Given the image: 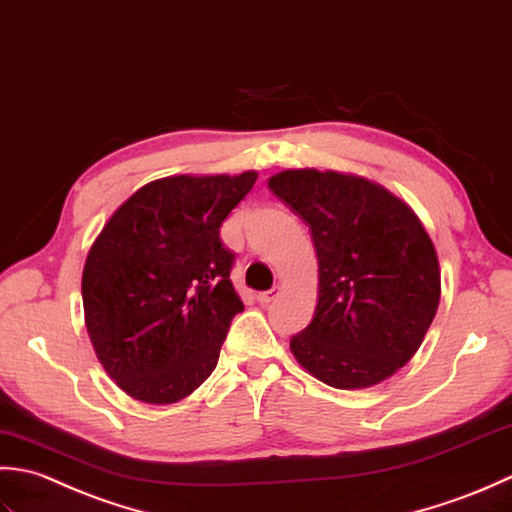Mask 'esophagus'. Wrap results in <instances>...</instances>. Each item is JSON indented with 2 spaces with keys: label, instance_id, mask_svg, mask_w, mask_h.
Segmentation results:
<instances>
[{
  "label": "esophagus",
  "instance_id": "34e87169",
  "mask_svg": "<svg viewBox=\"0 0 512 512\" xmlns=\"http://www.w3.org/2000/svg\"><path fill=\"white\" fill-rule=\"evenodd\" d=\"M278 294H280V287H274V289H269V291H260V294H256V300L260 302V305H269L271 300L278 298Z\"/></svg>",
  "mask_w": 512,
  "mask_h": 512
}]
</instances>
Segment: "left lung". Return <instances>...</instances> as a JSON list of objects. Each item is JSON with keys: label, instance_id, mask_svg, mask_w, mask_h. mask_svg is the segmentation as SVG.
Instances as JSON below:
<instances>
[{"label": "left lung", "instance_id": "1", "mask_svg": "<svg viewBox=\"0 0 512 512\" xmlns=\"http://www.w3.org/2000/svg\"><path fill=\"white\" fill-rule=\"evenodd\" d=\"M269 190L311 229L318 305L289 349L333 389H367L409 362L440 305L437 252L420 218L358 174L283 170Z\"/></svg>", "mask_w": 512, "mask_h": 512}]
</instances>
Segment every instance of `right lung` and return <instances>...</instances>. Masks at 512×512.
<instances>
[{"instance_id":"obj_1","label":"right lung","mask_w":512,"mask_h":512,"mask_svg":"<svg viewBox=\"0 0 512 512\" xmlns=\"http://www.w3.org/2000/svg\"><path fill=\"white\" fill-rule=\"evenodd\" d=\"M258 172L150 181L86 256L83 314L101 367L130 398L174 404L210 378L243 300L218 229Z\"/></svg>"}]
</instances>
